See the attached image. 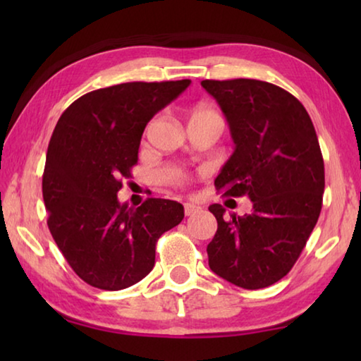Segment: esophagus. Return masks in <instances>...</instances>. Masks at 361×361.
I'll return each instance as SVG.
<instances>
[{"label":"esophagus","instance_id":"1","mask_svg":"<svg viewBox=\"0 0 361 361\" xmlns=\"http://www.w3.org/2000/svg\"><path fill=\"white\" fill-rule=\"evenodd\" d=\"M199 210H200L199 205H195V204H185V215H186V216H191V215H194V213H197Z\"/></svg>","mask_w":361,"mask_h":361}]
</instances>
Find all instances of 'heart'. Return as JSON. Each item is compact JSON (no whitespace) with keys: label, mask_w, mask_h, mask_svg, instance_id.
<instances>
[{"label":"heart","mask_w":361,"mask_h":361,"mask_svg":"<svg viewBox=\"0 0 361 361\" xmlns=\"http://www.w3.org/2000/svg\"><path fill=\"white\" fill-rule=\"evenodd\" d=\"M191 119H207V121L216 122V124H223V119H221V116H219V113L216 111V109L209 108V106L195 108ZM157 180L164 183V185L181 188L189 181V173L186 172V170H183L181 167L167 166V167L159 170Z\"/></svg>","instance_id":"heart-1"}]
</instances>
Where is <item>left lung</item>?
Listing matches in <instances>:
<instances>
[{"instance_id": "1", "label": "left lung", "mask_w": 361, "mask_h": 361, "mask_svg": "<svg viewBox=\"0 0 361 361\" xmlns=\"http://www.w3.org/2000/svg\"><path fill=\"white\" fill-rule=\"evenodd\" d=\"M200 84L221 106L235 145L215 186L253 202L252 213L229 219L223 205L209 207L218 221L209 266L240 288H266L291 271L320 216L319 138L302 103L279 85L242 78Z\"/></svg>"}]
</instances>
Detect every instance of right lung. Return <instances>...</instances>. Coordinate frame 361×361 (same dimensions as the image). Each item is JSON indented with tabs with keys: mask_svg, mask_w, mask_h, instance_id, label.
<instances>
[{
	"mask_svg": "<svg viewBox=\"0 0 361 361\" xmlns=\"http://www.w3.org/2000/svg\"><path fill=\"white\" fill-rule=\"evenodd\" d=\"M189 84L97 89L73 102L54 129L42 173L47 226L76 276L95 288L124 290L148 276L159 237L185 216L175 200L149 197L132 209L116 194L138 161L146 124Z\"/></svg>",
	"mask_w": 361,
	"mask_h": 361,
	"instance_id": "right-lung-1",
	"label": "right lung"
}]
</instances>
